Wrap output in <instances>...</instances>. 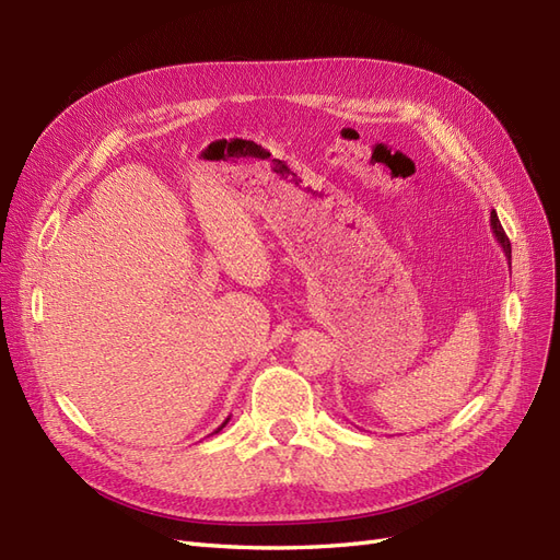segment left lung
Segmentation results:
<instances>
[{
    "mask_svg": "<svg viewBox=\"0 0 560 560\" xmlns=\"http://www.w3.org/2000/svg\"><path fill=\"white\" fill-rule=\"evenodd\" d=\"M490 229H493V235L498 238V243L502 245V249H504V254H506V259L512 261V243H510V238H506V233H504V229H502V224H500V219H498V212H495V210L490 212Z\"/></svg>",
    "mask_w": 560,
    "mask_h": 560,
    "instance_id": "1",
    "label": "left lung"
}]
</instances>
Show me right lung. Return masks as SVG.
<instances>
[{"label": "right lung", "instance_id": "add662e5", "mask_svg": "<svg viewBox=\"0 0 560 560\" xmlns=\"http://www.w3.org/2000/svg\"><path fill=\"white\" fill-rule=\"evenodd\" d=\"M226 422H229V418H226V420H224V422H222V428H224V425H226ZM222 428H217V432H219V430H222Z\"/></svg>", "mask_w": 560, "mask_h": 560}]
</instances>
